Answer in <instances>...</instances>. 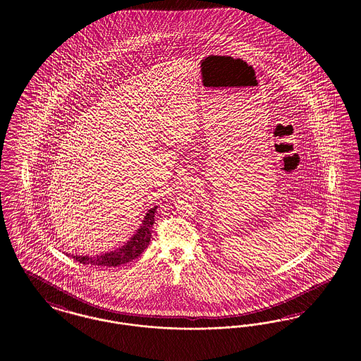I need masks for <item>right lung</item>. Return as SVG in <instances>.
Listing matches in <instances>:
<instances>
[{"mask_svg":"<svg viewBox=\"0 0 361 361\" xmlns=\"http://www.w3.org/2000/svg\"><path fill=\"white\" fill-rule=\"evenodd\" d=\"M157 207L150 208L142 221V226L137 228V234L128 240L121 249L115 252H109L102 256L89 257V256H71L80 264L85 265H99V267H118L121 264H127L139 257L145 249L149 246L152 238V227L154 224V212ZM68 255V253H66ZM69 256V255H68Z\"/></svg>","mask_w":361,"mask_h":361,"instance_id":"add662e5","label":"right lung"}]
</instances>
